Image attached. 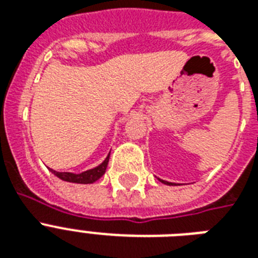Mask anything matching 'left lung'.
I'll list each match as a JSON object with an SVG mask.
<instances>
[{
    "mask_svg": "<svg viewBox=\"0 0 258 258\" xmlns=\"http://www.w3.org/2000/svg\"><path fill=\"white\" fill-rule=\"evenodd\" d=\"M159 179V178H158ZM162 182V183H165V184H170V186H172V184H175V183H171V182H167V180H163V179H159Z\"/></svg>",
    "mask_w": 258,
    "mask_h": 258,
    "instance_id": "obj_1",
    "label": "left lung"
}]
</instances>
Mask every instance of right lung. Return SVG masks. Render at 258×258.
Here are the masks:
<instances>
[{
    "label": "right lung",
    "instance_id": "obj_1",
    "mask_svg": "<svg viewBox=\"0 0 258 258\" xmlns=\"http://www.w3.org/2000/svg\"><path fill=\"white\" fill-rule=\"evenodd\" d=\"M109 161V154L108 157L105 158L104 162L100 163L97 167H93L91 170H87L84 172H80V174H74V172H58L56 170L49 169L50 171L53 172L54 175L58 176L60 179L66 180V182H72V183H93L96 182L99 178L104 175L105 169H107V165H108Z\"/></svg>",
    "mask_w": 258,
    "mask_h": 258
}]
</instances>
